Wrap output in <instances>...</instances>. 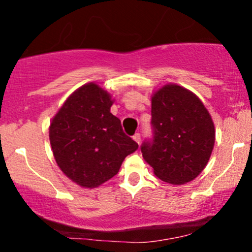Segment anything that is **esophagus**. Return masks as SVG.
<instances>
[{
	"label": "esophagus",
	"mask_w": 252,
	"mask_h": 252,
	"mask_svg": "<svg viewBox=\"0 0 252 252\" xmlns=\"http://www.w3.org/2000/svg\"><path fill=\"white\" fill-rule=\"evenodd\" d=\"M132 138H134V141H135V142H137L138 144L141 143V135L138 134V132H136V134H135L134 136H132Z\"/></svg>",
	"instance_id": "obj_1"
}]
</instances>
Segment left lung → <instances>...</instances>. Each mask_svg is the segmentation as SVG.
I'll return each instance as SVG.
<instances>
[{"label": "left lung", "instance_id": "obj_1", "mask_svg": "<svg viewBox=\"0 0 252 252\" xmlns=\"http://www.w3.org/2000/svg\"><path fill=\"white\" fill-rule=\"evenodd\" d=\"M153 138L141 146L143 158L164 182L184 185L206 167L215 147L211 115L189 90L167 84L152 97Z\"/></svg>", "mask_w": 252, "mask_h": 252}]
</instances>
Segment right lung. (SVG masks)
<instances>
[{
    "mask_svg": "<svg viewBox=\"0 0 252 252\" xmlns=\"http://www.w3.org/2000/svg\"><path fill=\"white\" fill-rule=\"evenodd\" d=\"M114 100L94 83L80 86L52 120L50 142L63 173L82 187L94 189L115 176L138 144L110 112Z\"/></svg>",
    "mask_w": 252,
    "mask_h": 252,
    "instance_id": "1",
    "label": "right lung"
}]
</instances>
